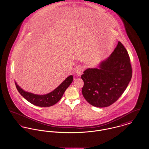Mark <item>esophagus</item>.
I'll list each match as a JSON object with an SVG mask.
<instances>
[{"instance_id":"34e87169","label":"esophagus","mask_w":149,"mask_h":149,"mask_svg":"<svg viewBox=\"0 0 149 149\" xmlns=\"http://www.w3.org/2000/svg\"><path fill=\"white\" fill-rule=\"evenodd\" d=\"M84 70V68L83 67H79L76 70V74L78 76H80L83 73Z\"/></svg>"}]
</instances>
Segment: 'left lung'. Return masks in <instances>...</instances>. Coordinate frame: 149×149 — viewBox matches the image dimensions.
Listing matches in <instances>:
<instances>
[{
    "instance_id": "8db88e82",
    "label": "left lung",
    "mask_w": 149,
    "mask_h": 149,
    "mask_svg": "<svg viewBox=\"0 0 149 149\" xmlns=\"http://www.w3.org/2000/svg\"><path fill=\"white\" fill-rule=\"evenodd\" d=\"M132 76L129 55L123 44L116 47L96 68H88L81 75L84 82L82 93L91 105L106 107L122 95Z\"/></svg>"
}]
</instances>
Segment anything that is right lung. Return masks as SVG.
I'll use <instances>...</instances> for the list:
<instances>
[{"instance_id":"right-lung-1","label":"right lung","mask_w":149,"mask_h":149,"mask_svg":"<svg viewBox=\"0 0 149 149\" xmlns=\"http://www.w3.org/2000/svg\"><path fill=\"white\" fill-rule=\"evenodd\" d=\"M73 77L72 75L68 76L59 86L52 91L45 95L35 94L21 88L15 81L16 88L20 94L31 104L39 107H50L58 103L63 97L65 91L72 82Z\"/></svg>"}]
</instances>
